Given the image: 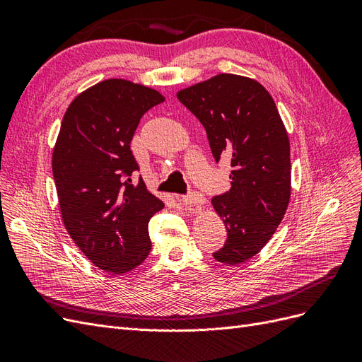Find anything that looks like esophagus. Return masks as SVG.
I'll list each match as a JSON object with an SVG mask.
<instances>
[{"label":"esophagus","mask_w":362,"mask_h":362,"mask_svg":"<svg viewBox=\"0 0 362 362\" xmlns=\"http://www.w3.org/2000/svg\"><path fill=\"white\" fill-rule=\"evenodd\" d=\"M180 202L185 206H189L190 210L196 211V210H199L201 205L205 202V198L201 193H190L187 196H181Z\"/></svg>","instance_id":"obj_1"}]
</instances>
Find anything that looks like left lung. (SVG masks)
<instances>
[{
    "label": "left lung",
    "mask_w": 362,
    "mask_h": 362,
    "mask_svg": "<svg viewBox=\"0 0 362 362\" xmlns=\"http://www.w3.org/2000/svg\"><path fill=\"white\" fill-rule=\"evenodd\" d=\"M199 119L216 161L231 160V189L211 204L226 226L213 257L237 266L275 234L291 194L290 140L275 101L257 80L218 74L177 93Z\"/></svg>",
    "instance_id": "left-lung-1"
}]
</instances>
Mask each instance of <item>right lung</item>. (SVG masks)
Masks as SVG:
<instances>
[{"mask_svg":"<svg viewBox=\"0 0 362 362\" xmlns=\"http://www.w3.org/2000/svg\"><path fill=\"white\" fill-rule=\"evenodd\" d=\"M163 101L151 87L104 80L75 96L54 145L63 225L90 262L113 275L146 259L148 222L164 206L144 180L131 184L139 164L129 149L141 116Z\"/></svg>","mask_w":362,"mask_h":362,"instance_id":"obj_1","label":"right lung"}]
</instances>
